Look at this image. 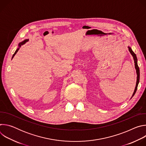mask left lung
<instances>
[{"instance_id": "8db88e82", "label": "left lung", "mask_w": 146, "mask_h": 146, "mask_svg": "<svg viewBox=\"0 0 146 146\" xmlns=\"http://www.w3.org/2000/svg\"><path fill=\"white\" fill-rule=\"evenodd\" d=\"M128 48L129 49V51L130 52V53L131 54V55H132V56L133 58V60H134V62H135V69L136 70V74H137L136 84V87H135V91H134L133 94L132 96V98L134 96V95L135 94L136 92V90H137V86H138V84H139V80H140V70H139V68L138 65H137V59L136 54L134 53V52L132 51V48L129 46H128Z\"/></svg>"}]
</instances>
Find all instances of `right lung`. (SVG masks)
<instances>
[{
	"label": "right lung",
	"instance_id": "obj_1",
	"mask_svg": "<svg viewBox=\"0 0 146 146\" xmlns=\"http://www.w3.org/2000/svg\"><path fill=\"white\" fill-rule=\"evenodd\" d=\"M29 40V39H25V40H24V41H21V42H20L19 44H18V48L16 50V51H15V52H14V54H13V56H12V59L14 58V56H15V55L17 54V52H18V51L19 50V47H21V46L22 45H23V44H24L27 41H28Z\"/></svg>",
	"mask_w": 146,
	"mask_h": 146
}]
</instances>
